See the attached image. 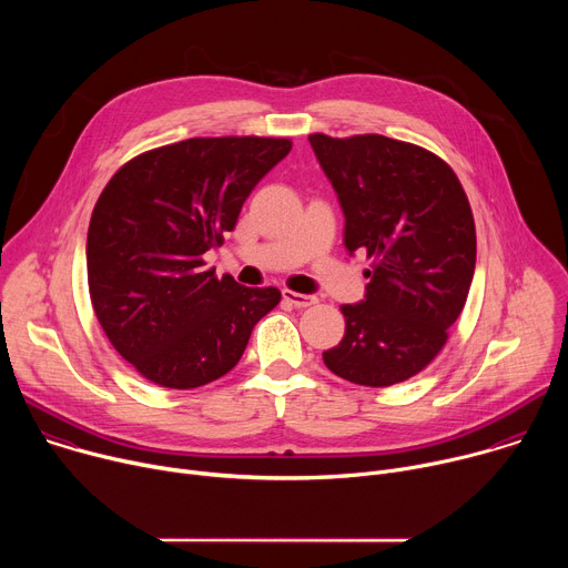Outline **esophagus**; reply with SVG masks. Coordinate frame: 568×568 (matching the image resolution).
<instances>
[{"mask_svg":"<svg viewBox=\"0 0 568 568\" xmlns=\"http://www.w3.org/2000/svg\"><path fill=\"white\" fill-rule=\"evenodd\" d=\"M283 298L287 303H292L294 307H307V305H314L316 303V296L312 294H298V292H292V290H283Z\"/></svg>","mask_w":568,"mask_h":568,"instance_id":"esophagus-1","label":"esophagus"}]
</instances>
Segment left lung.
<instances>
[{
  "label": "left lung",
  "instance_id": "1",
  "mask_svg": "<svg viewBox=\"0 0 568 568\" xmlns=\"http://www.w3.org/2000/svg\"><path fill=\"white\" fill-rule=\"evenodd\" d=\"M310 145L344 211L346 250L375 258L364 301L342 305L346 335L323 362L362 386L409 379L445 346L471 285L467 195L440 156L414 143L310 134Z\"/></svg>",
  "mask_w": 568,
  "mask_h": 568
}]
</instances>
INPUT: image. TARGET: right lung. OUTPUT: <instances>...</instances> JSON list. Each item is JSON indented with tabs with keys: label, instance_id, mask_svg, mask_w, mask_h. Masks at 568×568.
<instances>
[{
	"label": "right lung",
	"instance_id": "right-lung-1",
	"mask_svg": "<svg viewBox=\"0 0 568 568\" xmlns=\"http://www.w3.org/2000/svg\"><path fill=\"white\" fill-rule=\"evenodd\" d=\"M290 139L197 136L148 150L103 189L88 231V281L101 328L145 379L197 388L226 375L276 287H245L206 270Z\"/></svg>",
	"mask_w": 568,
	"mask_h": 568
}]
</instances>
